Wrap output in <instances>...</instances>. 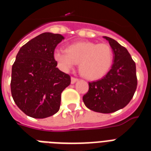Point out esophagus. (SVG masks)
Listing matches in <instances>:
<instances>
[{"label":"esophagus","mask_w":151,"mask_h":151,"mask_svg":"<svg viewBox=\"0 0 151 151\" xmlns=\"http://www.w3.org/2000/svg\"><path fill=\"white\" fill-rule=\"evenodd\" d=\"M79 80L78 78H71V84H74L75 82H77Z\"/></svg>","instance_id":"1"}]
</instances>
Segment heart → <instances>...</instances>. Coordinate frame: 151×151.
Segmentation results:
<instances>
[{
  "label": "heart",
  "mask_w": 151,
  "mask_h": 151,
  "mask_svg": "<svg viewBox=\"0 0 151 151\" xmlns=\"http://www.w3.org/2000/svg\"><path fill=\"white\" fill-rule=\"evenodd\" d=\"M53 57L62 70L68 72L79 63V69L85 78L99 79L110 70L114 61L112 48L107 44L79 41L69 45L66 50L57 48Z\"/></svg>",
  "instance_id": "1"
}]
</instances>
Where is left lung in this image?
Segmentation results:
<instances>
[{
	"mask_svg": "<svg viewBox=\"0 0 151 151\" xmlns=\"http://www.w3.org/2000/svg\"><path fill=\"white\" fill-rule=\"evenodd\" d=\"M108 41L114 53L110 70L100 80L88 82V92L83 96L85 105L95 112L110 114L124 108L137 87L136 63L126 48L114 39Z\"/></svg>",
	"mask_w": 151,
	"mask_h": 151,
	"instance_id": "1",
	"label": "left lung"
}]
</instances>
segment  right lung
Listing matches in <instances>:
<instances>
[{"label": "right lung", "mask_w": 151, "mask_h": 151, "mask_svg": "<svg viewBox=\"0 0 151 151\" xmlns=\"http://www.w3.org/2000/svg\"><path fill=\"white\" fill-rule=\"evenodd\" d=\"M64 39L43 33L20 48L12 68L11 92L18 107L29 117L45 118L56 114L61 93L70 77L57 68L53 52Z\"/></svg>", "instance_id": "add662e5"}]
</instances>
